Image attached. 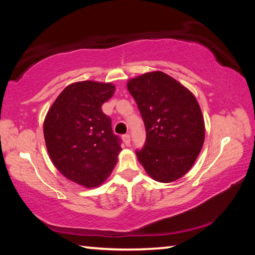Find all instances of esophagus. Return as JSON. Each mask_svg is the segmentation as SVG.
<instances>
[{
  "mask_svg": "<svg viewBox=\"0 0 255 255\" xmlns=\"http://www.w3.org/2000/svg\"><path fill=\"white\" fill-rule=\"evenodd\" d=\"M123 140H124L125 144H126L127 146H129V144H130V136H129L128 133H126V135L123 136Z\"/></svg>",
  "mask_w": 255,
  "mask_h": 255,
  "instance_id": "34e87169",
  "label": "esophagus"
}]
</instances>
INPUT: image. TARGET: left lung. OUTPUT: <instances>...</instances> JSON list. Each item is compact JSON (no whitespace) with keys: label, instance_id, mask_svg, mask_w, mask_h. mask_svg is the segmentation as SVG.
<instances>
[{"label":"left lung","instance_id":"obj_1","mask_svg":"<svg viewBox=\"0 0 255 255\" xmlns=\"http://www.w3.org/2000/svg\"><path fill=\"white\" fill-rule=\"evenodd\" d=\"M127 89L144 120L146 140L136 150L150 178L170 183L191 169L205 141V122L192 92L155 71L130 79Z\"/></svg>","mask_w":255,"mask_h":255}]
</instances>
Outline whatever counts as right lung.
<instances>
[{"label": "right lung", "mask_w": 255, "mask_h": 255, "mask_svg": "<svg viewBox=\"0 0 255 255\" xmlns=\"http://www.w3.org/2000/svg\"><path fill=\"white\" fill-rule=\"evenodd\" d=\"M115 90L114 84L96 81L72 83L51 105L44 122L46 147L56 169L89 189L105 182L122 150L111 119L101 109Z\"/></svg>", "instance_id": "obj_1"}]
</instances>
